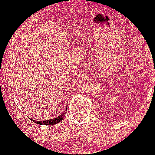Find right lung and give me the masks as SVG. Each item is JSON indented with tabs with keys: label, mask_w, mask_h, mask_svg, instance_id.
Returning <instances> with one entry per match:
<instances>
[{
	"label": "right lung",
	"mask_w": 155,
	"mask_h": 155,
	"mask_svg": "<svg viewBox=\"0 0 155 155\" xmlns=\"http://www.w3.org/2000/svg\"><path fill=\"white\" fill-rule=\"evenodd\" d=\"M67 109H68V108H66V110H67ZM65 114H66V112H63L61 115H59V116H58V117H56V118H51V119L46 120V121H36V120L31 119V118H30V119H31V121H33V122L36 123V124H48V125H51V124H58V123H59L60 121H61L62 120L64 119V118Z\"/></svg>",
	"instance_id": "add662e5"
}]
</instances>
